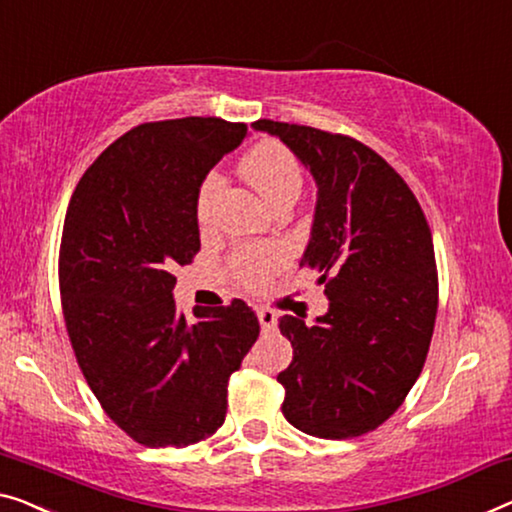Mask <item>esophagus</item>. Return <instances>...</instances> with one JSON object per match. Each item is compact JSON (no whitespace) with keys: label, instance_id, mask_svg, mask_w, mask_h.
I'll return each instance as SVG.
<instances>
[{"label":"esophagus","instance_id":"obj_1","mask_svg":"<svg viewBox=\"0 0 512 512\" xmlns=\"http://www.w3.org/2000/svg\"><path fill=\"white\" fill-rule=\"evenodd\" d=\"M257 317H259V324H262L264 331H276L278 317L271 308H257Z\"/></svg>","mask_w":512,"mask_h":512}]
</instances>
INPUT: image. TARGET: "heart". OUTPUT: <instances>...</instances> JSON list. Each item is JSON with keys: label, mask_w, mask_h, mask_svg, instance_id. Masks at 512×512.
Returning a JSON list of instances; mask_svg holds the SVG:
<instances>
[{"label": "heart", "mask_w": 512, "mask_h": 512, "mask_svg": "<svg viewBox=\"0 0 512 512\" xmlns=\"http://www.w3.org/2000/svg\"><path fill=\"white\" fill-rule=\"evenodd\" d=\"M243 172L250 183L262 193L269 204L276 207L278 202L296 200L303 188V170L301 163L287 147L278 142H264L255 147L250 154L243 158ZM223 188V174L209 172L200 181L195 195V216L197 223L207 225L213 216V204ZM289 253L287 248L278 241L266 243H248V246L236 248L230 257V266L234 276L243 285L259 287L262 282L280 271L287 264Z\"/></svg>", "instance_id": "heart-1"}]
</instances>
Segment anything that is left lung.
Here are the masks:
<instances>
[{
	"mask_svg": "<svg viewBox=\"0 0 512 512\" xmlns=\"http://www.w3.org/2000/svg\"><path fill=\"white\" fill-rule=\"evenodd\" d=\"M317 181L312 239L301 266L319 273L329 312L285 315L294 356L278 381L282 414L319 439H354L388 421L421 375L439 305L430 225L398 172L363 142L259 119Z\"/></svg>",
	"mask_w": 512,
	"mask_h": 512,
	"instance_id": "8db88e82",
	"label": "left lung"
}]
</instances>
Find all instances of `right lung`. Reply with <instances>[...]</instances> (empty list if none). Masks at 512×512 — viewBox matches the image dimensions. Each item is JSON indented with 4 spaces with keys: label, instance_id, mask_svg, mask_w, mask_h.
<instances>
[{
    "label": "right lung",
    "instance_id": "right-lung-1",
    "mask_svg": "<svg viewBox=\"0 0 512 512\" xmlns=\"http://www.w3.org/2000/svg\"><path fill=\"white\" fill-rule=\"evenodd\" d=\"M246 124L149 121L82 174L59 246L68 340L87 384L121 430L149 448H183L225 423L227 384L255 345L246 301L195 308L172 299L174 271L200 253L195 195Z\"/></svg>",
    "mask_w": 512,
    "mask_h": 512
}]
</instances>
